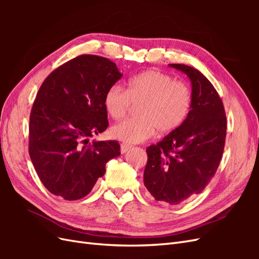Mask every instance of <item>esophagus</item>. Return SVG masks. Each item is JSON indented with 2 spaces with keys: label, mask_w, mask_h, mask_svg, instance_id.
Instances as JSON below:
<instances>
[{
  "label": "esophagus",
  "mask_w": 259,
  "mask_h": 259,
  "mask_svg": "<svg viewBox=\"0 0 259 259\" xmlns=\"http://www.w3.org/2000/svg\"><path fill=\"white\" fill-rule=\"evenodd\" d=\"M131 148H132V146L128 144H125V143L121 144V153H125L127 150H130Z\"/></svg>",
  "instance_id": "obj_1"
}]
</instances>
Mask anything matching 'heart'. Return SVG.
Returning <instances> with one entry per match:
<instances>
[{"instance_id":"obj_1","label":"heart","mask_w":259,"mask_h":259,"mask_svg":"<svg viewBox=\"0 0 259 259\" xmlns=\"http://www.w3.org/2000/svg\"><path fill=\"white\" fill-rule=\"evenodd\" d=\"M132 105H138V116L115 124L111 135L125 143H140L155 130L169 134L182 126L190 111L191 93L184 82L149 69L132 76L124 91L114 85L105 94V110L113 120L123 119Z\"/></svg>"}]
</instances>
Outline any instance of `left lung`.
<instances>
[{"instance_id":"1","label":"left lung","mask_w":259,"mask_h":259,"mask_svg":"<svg viewBox=\"0 0 259 259\" xmlns=\"http://www.w3.org/2000/svg\"><path fill=\"white\" fill-rule=\"evenodd\" d=\"M170 67L191 81V109L182 126L147 148L144 184L156 201L177 205L199 194L221 163L227 119L224 104L206 77L182 64Z\"/></svg>"}]
</instances>
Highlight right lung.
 Listing matches in <instances>:
<instances>
[{"label":"right lung","mask_w":259,"mask_h":259,"mask_svg":"<svg viewBox=\"0 0 259 259\" xmlns=\"http://www.w3.org/2000/svg\"><path fill=\"white\" fill-rule=\"evenodd\" d=\"M121 76L108 58L80 55L42 83L30 113L29 154L51 193L84 198L105 175L106 163L121 154L116 140L89 144L108 127L104 97Z\"/></svg>","instance_id":"obj_1"}]
</instances>
